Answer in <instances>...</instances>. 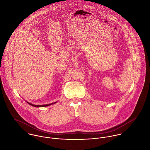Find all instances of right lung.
<instances>
[{
	"mask_svg": "<svg viewBox=\"0 0 150 150\" xmlns=\"http://www.w3.org/2000/svg\"><path fill=\"white\" fill-rule=\"evenodd\" d=\"M53 103H50V104H45V105H32V106H36V107H45V106H49V105H51V104H52ZM30 104V103H29ZM31 105V104H30Z\"/></svg>",
	"mask_w": 150,
	"mask_h": 150,
	"instance_id": "right-lung-1",
	"label": "right lung"
}]
</instances>
